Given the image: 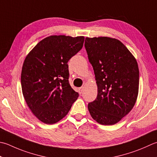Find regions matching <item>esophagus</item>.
Returning a JSON list of instances; mask_svg holds the SVG:
<instances>
[{
    "label": "esophagus",
    "instance_id": "obj_1",
    "mask_svg": "<svg viewBox=\"0 0 157 157\" xmlns=\"http://www.w3.org/2000/svg\"><path fill=\"white\" fill-rule=\"evenodd\" d=\"M78 90H79V94H82L83 93V92H84V87H80V88H79V89H78Z\"/></svg>",
    "mask_w": 157,
    "mask_h": 157
}]
</instances>
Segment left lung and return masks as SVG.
I'll return each instance as SVG.
<instances>
[{"mask_svg": "<svg viewBox=\"0 0 157 157\" xmlns=\"http://www.w3.org/2000/svg\"><path fill=\"white\" fill-rule=\"evenodd\" d=\"M89 62L93 67L97 97L88 108L103 125L118 122L130 112L139 90V68L135 57L118 39L100 36L85 39Z\"/></svg>", "mask_w": 157, "mask_h": 157, "instance_id": "8db88e82", "label": "left lung"}]
</instances>
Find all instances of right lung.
<instances>
[{"label": "right lung", "instance_id": "add662e5", "mask_svg": "<svg viewBox=\"0 0 157 157\" xmlns=\"http://www.w3.org/2000/svg\"><path fill=\"white\" fill-rule=\"evenodd\" d=\"M84 41L83 36H48L24 60L21 73L24 99L33 114L45 124L63 119L79 97L69 84L67 63Z\"/></svg>", "mask_w": 157, "mask_h": 157}]
</instances>
